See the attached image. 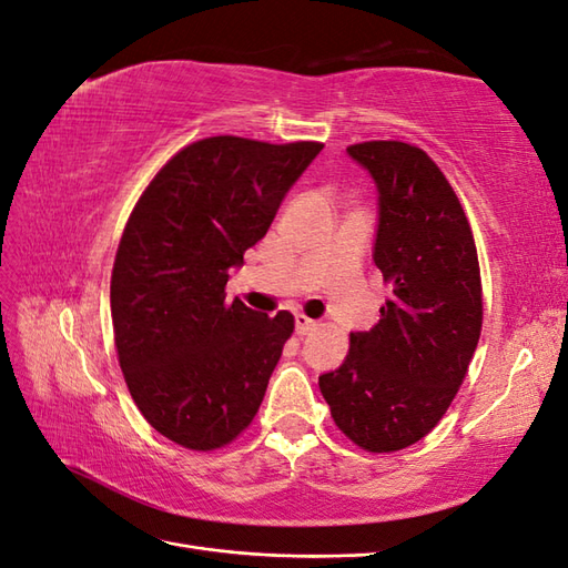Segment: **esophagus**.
Listing matches in <instances>:
<instances>
[{
    "label": "esophagus",
    "mask_w": 568,
    "mask_h": 568,
    "mask_svg": "<svg viewBox=\"0 0 568 568\" xmlns=\"http://www.w3.org/2000/svg\"><path fill=\"white\" fill-rule=\"evenodd\" d=\"M316 326H320V324H316L314 320H310V316H305V314H295V328H297V334H300V336H307L310 332H314Z\"/></svg>",
    "instance_id": "esophagus-1"
}]
</instances>
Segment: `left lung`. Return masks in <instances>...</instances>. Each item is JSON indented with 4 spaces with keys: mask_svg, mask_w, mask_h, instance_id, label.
Returning <instances> with one entry per match:
<instances>
[{
    "mask_svg": "<svg viewBox=\"0 0 568 568\" xmlns=\"http://www.w3.org/2000/svg\"><path fill=\"white\" fill-rule=\"evenodd\" d=\"M377 189L373 261L392 285L371 332L320 389L336 426L371 453L418 443L443 418L481 334L477 246L450 183L406 142L373 140L346 150Z\"/></svg>",
    "mask_w": 568,
    "mask_h": 568,
    "instance_id": "8db88e82",
    "label": "left lung"
}]
</instances>
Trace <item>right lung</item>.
<instances>
[{
	"instance_id": "1",
	"label": "right lung",
	"mask_w": 568,
	"mask_h": 568,
	"mask_svg": "<svg viewBox=\"0 0 568 568\" xmlns=\"http://www.w3.org/2000/svg\"><path fill=\"white\" fill-rule=\"evenodd\" d=\"M322 148L197 140L138 201L113 263L111 316L128 389L164 438L215 450L254 420L295 320L227 305L224 285Z\"/></svg>"
}]
</instances>
